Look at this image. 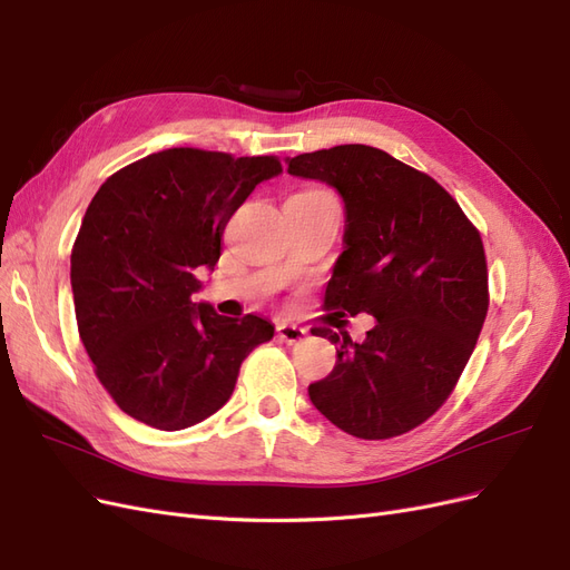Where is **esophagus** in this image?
<instances>
[{"instance_id": "1", "label": "esophagus", "mask_w": 570, "mask_h": 570, "mask_svg": "<svg viewBox=\"0 0 570 570\" xmlns=\"http://www.w3.org/2000/svg\"><path fill=\"white\" fill-rule=\"evenodd\" d=\"M278 337L285 344H297V342H302L306 337V331H304V327L289 325V323H278Z\"/></svg>"}]
</instances>
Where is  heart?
<instances>
[{
    "label": "heart",
    "mask_w": 570,
    "mask_h": 570,
    "mask_svg": "<svg viewBox=\"0 0 570 570\" xmlns=\"http://www.w3.org/2000/svg\"><path fill=\"white\" fill-rule=\"evenodd\" d=\"M316 193H321V189H316Z\"/></svg>",
    "instance_id": "heart-1"
}]
</instances>
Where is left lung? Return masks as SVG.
Segmentation results:
<instances>
[{"label":"left lung","instance_id":"8db88e82","mask_svg":"<svg viewBox=\"0 0 570 570\" xmlns=\"http://www.w3.org/2000/svg\"><path fill=\"white\" fill-rule=\"evenodd\" d=\"M285 164L289 176L331 185L344 202L325 308L375 318L361 342L316 327L337 361L308 385V400L354 438L409 433L450 396L485 323L480 233L442 185L383 149L337 145Z\"/></svg>","mask_w":570,"mask_h":570}]
</instances>
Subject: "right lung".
I'll use <instances>...</instances> for the list:
<instances>
[{"label": "right lung", "instance_id": "obj_1", "mask_svg": "<svg viewBox=\"0 0 570 570\" xmlns=\"http://www.w3.org/2000/svg\"><path fill=\"white\" fill-rule=\"evenodd\" d=\"M283 174L275 157L164 149L97 189L71 252L78 333L99 383L135 421L183 430L230 400L268 318L193 302L230 216Z\"/></svg>", "mask_w": 570, "mask_h": 570}]
</instances>
